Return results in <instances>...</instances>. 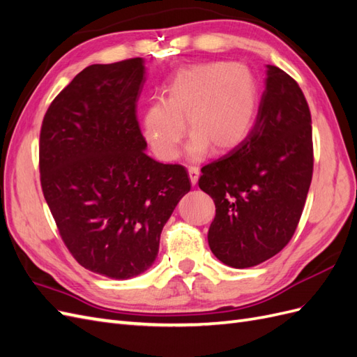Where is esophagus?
I'll return each instance as SVG.
<instances>
[{
  "mask_svg": "<svg viewBox=\"0 0 357 357\" xmlns=\"http://www.w3.org/2000/svg\"><path fill=\"white\" fill-rule=\"evenodd\" d=\"M188 171H189V178H190V183L193 186L197 185L198 183V178H199V168L198 167H195V165H190L189 168H188Z\"/></svg>",
  "mask_w": 357,
  "mask_h": 357,
  "instance_id": "34e87169",
  "label": "esophagus"
}]
</instances>
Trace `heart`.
<instances>
[{
    "label": "heart",
    "instance_id": "heart-1",
    "mask_svg": "<svg viewBox=\"0 0 357 357\" xmlns=\"http://www.w3.org/2000/svg\"><path fill=\"white\" fill-rule=\"evenodd\" d=\"M257 89L240 63H205L180 71L168 84L165 101H152L142 116L146 142L162 160H174L186 134L188 156L201 159L235 149L253 125Z\"/></svg>",
    "mask_w": 357,
    "mask_h": 357
}]
</instances>
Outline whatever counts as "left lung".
Masks as SVG:
<instances>
[{
    "instance_id": "left-lung-1",
    "label": "left lung",
    "mask_w": 357,
    "mask_h": 357,
    "mask_svg": "<svg viewBox=\"0 0 357 357\" xmlns=\"http://www.w3.org/2000/svg\"><path fill=\"white\" fill-rule=\"evenodd\" d=\"M312 162L305 96L289 74L266 66L252 131L228 155L201 168L198 185L215 205L208 245L220 262L250 268L283 250L304 210Z\"/></svg>"
}]
</instances>
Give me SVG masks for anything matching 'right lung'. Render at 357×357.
<instances>
[{"instance_id":"right-lung-1","label":"right lung","mask_w":357,"mask_h":357,"mask_svg":"<svg viewBox=\"0 0 357 357\" xmlns=\"http://www.w3.org/2000/svg\"><path fill=\"white\" fill-rule=\"evenodd\" d=\"M142 58L95 63L52 101L40 132L43 195L83 268L114 280L153 265L160 232L190 190L185 167L146 155Z\"/></svg>"}]
</instances>
